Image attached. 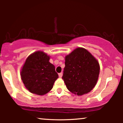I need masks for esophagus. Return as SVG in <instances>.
I'll return each mask as SVG.
<instances>
[{"label": "esophagus", "instance_id": "34e87169", "mask_svg": "<svg viewBox=\"0 0 123 123\" xmlns=\"http://www.w3.org/2000/svg\"><path fill=\"white\" fill-rule=\"evenodd\" d=\"M62 76H63V73H59V77L60 78H62Z\"/></svg>", "mask_w": 123, "mask_h": 123}]
</instances>
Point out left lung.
Masks as SVG:
<instances>
[{
  "label": "left lung",
  "mask_w": 123,
  "mask_h": 123,
  "mask_svg": "<svg viewBox=\"0 0 123 123\" xmlns=\"http://www.w3.org/2000/svg\"><path fill=\"white\" fill-rule=\"evenodd\" d=\"M62 78L68 90L77 96L90 92L96 85L100 64L90 52L78 48L65 57Z\"/></svg>",
  "instance_id": "left-lung-1"
}]
</instances>
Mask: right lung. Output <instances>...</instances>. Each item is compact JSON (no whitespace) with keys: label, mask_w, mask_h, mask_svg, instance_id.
Returning a JSON list of instances; mask_svg holds the SVG:
<instances>
[{"label":"right lung","mask_w":123,"mask_h":123,"mask_svg":"<svg viewBox=\"0 0 123 123\" xmlns=\"http://www.w3.org/2000/svg\"><path fill=\"white\" fill-rule=\"evenodd\" d=\"M50 56L37 51L26 59L21 70V77L25 87L32 93L44 95L53 88L58 78L55 66L49 62Z\"/></svg>","instance_id":"right-lung-1"}]
</instances>
